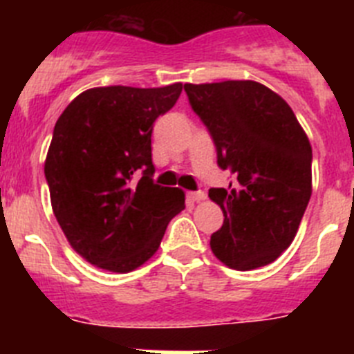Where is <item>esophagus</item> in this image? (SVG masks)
Returning a JSON list of instances; mask_svg holds the SVG:
<instances>
[{"instance_id":"1","label":"esophagus","mask_w":354,"mask_h":354,"mask_svg":"<svg viewBox=\"0 0 354 354\" xmlns=\"http://www.w3.org/2000/svg\"><path fill=\"white\" fill-rule=\"evenodd\" d=\"M187 198L192 200V202H204L205 193L204 192H189L187 193Z\"/></svg>"}]
</instances>
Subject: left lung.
Masks as SVG:
<instances>
[{"mask_svg": "<svg viewBox=\"0 0 354 354\" xmlns=\"http://www.w3.org/2000/svg\"><path fill=\"white\" fill-rule=\"evenodd\" d=\"M218 152V165L237 179L211 187L223 211L211 250L237 271L277 261L298 234L312 195V147L282 97L250 80L184 84Z\"/></svg>", "mask_w": 354, "mask_h": 354, "instance_id": "obj_1", "label": "left lung"}]
</instances>
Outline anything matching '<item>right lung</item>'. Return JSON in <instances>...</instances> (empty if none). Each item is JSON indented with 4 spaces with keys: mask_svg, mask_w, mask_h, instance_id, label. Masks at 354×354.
<instances>
[{
    "mask_svg": "<svg viewBox=\"0 0 354 354\" xmlns=\"http://www.w3.org/2000/svg\"><path fill=\"white\" fill-rule=\"evenodd\" d=\"M183 83L84 90L56 120L44 174L68 245L90 264L129 273L158 252L184 193L152 183L150 136ZM140 179L138 180V177Z\"/></svg>",
    "mask_w": 354,
    "mask_h": 354,
    "instance_id": "right-lung-1",
    "label": "right lung"
}]
</instances>
